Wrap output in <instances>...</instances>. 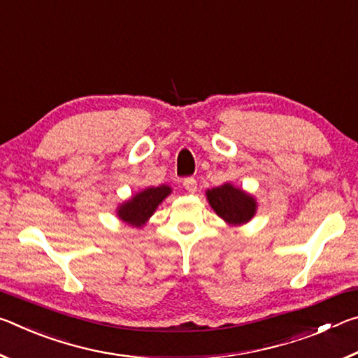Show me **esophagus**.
<instances>
[{"label":"esophagus","mask_w":358,"mask_h":358,"mask_svg":"<svg viewBox=\"0 0 358 358\" xmlns=\"http://www.w3.org/2000/svg\"><path fill=\"white\" fill-rule=\"evenodd\" d=\"M183 186H185V189L187 192H196L197 191V181H196V178H192V177L185 178L183 180Z\"/></svg>","instance_id":"34e87169"}]
</instances>
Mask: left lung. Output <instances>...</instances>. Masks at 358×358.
Listing matches in <instances>:
<instances>
[{
  "mask_svg": "<svg viewBox=\"0 0 358 358\" xmlns=\"http://www.w3.org/2000/svg\"><path fill=\"white\" fill-rule=\"evenodd\" d=\"M207 197L216 215L229 224L248 222L256 213L254 199L229 183L207 191Z\"/></svg>",
  "mask_w": 358,
  "mask_h": 358,
  "instance_id": "8db88e82",
  "label": "left lung"
}]
</instances>
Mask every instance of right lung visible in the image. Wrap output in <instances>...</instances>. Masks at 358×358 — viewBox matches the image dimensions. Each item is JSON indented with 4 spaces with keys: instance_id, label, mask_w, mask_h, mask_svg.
Instances as JSON below:
<instances>
[{
    "instance_id": "obj_1",
    "label": "right lung",
    "mask_w": 358,
    "mask_h": 358,
    "mask_svg": "<svg viewBox=\"0 0 358 358\" xmlns=\"http://www.w3.org/2000/svg\"><path fill=\"white\" fill-rule=\"evenodd\" d=\"M169 194H171V187L164 185L157 187H148V189L138 192L129 202L121 205L118 216L124 222L131 224V226H142L153 215L157 205L164 201Z\"/></svg>"
}]
</instances>
